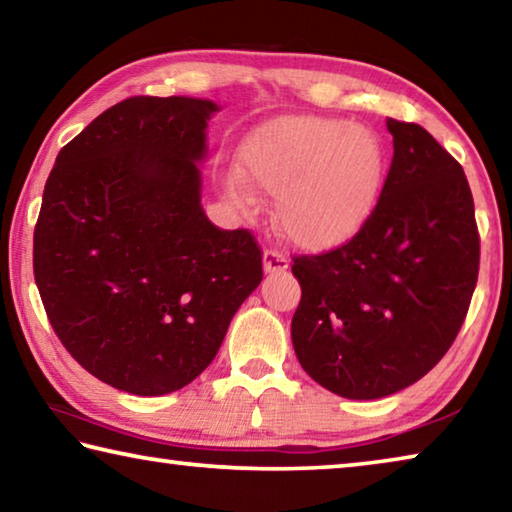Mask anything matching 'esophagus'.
<instances>
[{"instance_id": "1", "label": "esophagus", "mask_w": 512, "mask_h": 512, "mask_svg": "<svg viewBox=\"0 0 512 512\" xmlns=\"http://www.w3.org/2000/svg\"><path fill=\"white\" fill-rule=\"evenodd\" d=\"M289 268L287 257L282 253H277V250H264V271L266 273H284Z\"/></svg>"}]
</instances>
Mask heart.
<instances>
[{"mask_svg":"<svg viewBox=\"0 0 512 512\" xmlns=\"http://www.w3.org/2000/svg\"><path fill=\"white\" fill-rule=\"evenodd\" d=\"M239 160L245 173L228 171L223 178L230 205L253 214L255 184L277 198L284 235L307 250L339 248L357 237L386 176V149L372 128L323 115L264 124L241 146Z\"/></svg>","mask_w":512,"mask_h":512,"instance_id":"1","label":"heart"}]
</instances>
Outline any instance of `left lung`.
Returning <instances> with one entry per match:
<instances>
[{
  "instance_id": "left-lung-1",
  "label": "left lung",
  "mask_w": 512,
  "mask_h": 512,
  "mask_svg": "<svg viewBox=\"0 0 512 512\" xmlns=\"http://www.w3.org/2000/svg\"><path fill=\"white\" fill-rule=\"evenodd\" d=\"M393 162L357 237L293 257L291 341L307 375L348 400L415 384L452 348L479 275L463 167L418 124L386 119Z\"/></svg>"
}]
</instances>
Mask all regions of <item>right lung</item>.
<instances>
[{"label":"right lung","instance_id":"right-lung-1","mask_svg":"<svg viewBox=\"0 0 512 512\" xmlns=\"http://www.w3.org/2000/svg\"><path fill=\"white\" fill-rule=\"evenodd\" d=\"M219 106L131 97L60 149L33 232V275L65 350L112 388L167 395L210 366L262 250L201 205Z\"/></svg>","mask_w":512,"mask_h":512}]
</instances>
